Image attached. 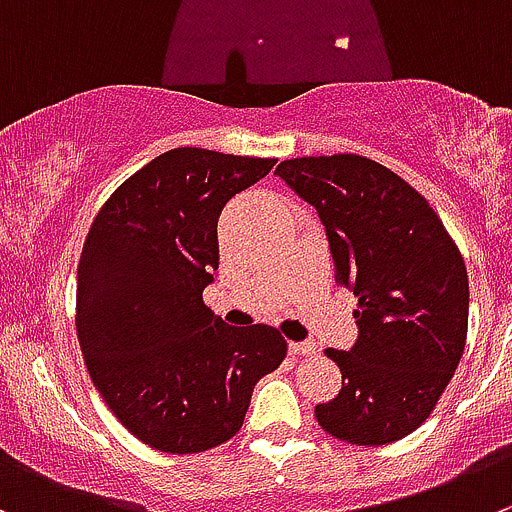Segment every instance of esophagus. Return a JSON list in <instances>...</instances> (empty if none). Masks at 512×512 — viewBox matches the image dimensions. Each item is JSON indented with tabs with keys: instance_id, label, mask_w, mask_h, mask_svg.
<instances>
[{
	"instance_id": "34e87169",
	"label": "esophagus",
	"mask_w": 512,
	"mask_h": 512,
	"mask_svg": "<svg viewBox=\"0 0 512 512\" xmlns=\"http://www.w3.org/2000/svg\"><path fill=\"white\" fill-rule=\"evenodd\" d=\"M289 352L301 354V357H311V354H316V344L314 342H291Z\"/></svg>"
}]
</instances>
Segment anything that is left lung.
Returning a JSON list of instances; mask_svg holds the SVG:
<instances>
[{
    "instance_id": "obj_1",
    "label": "left lung",
    "mask_w": 512,
    "mask_h": 512,
    "mask_svg": "<svg viewBox=\"0 0 512 512\" xmlns=\"http://www.w3.org/2000/svg\"><path fill=\"white\" fill-rule=\"evenodd\" d=\"M276 175L316 208L334 281L357 296L359 339L326 349L342 389L316 405L321 430L352 445L415 432L450 384L467 339V269L435 208L377 160L337 153L281 160Z\"/></svg>"
}]
</instances>
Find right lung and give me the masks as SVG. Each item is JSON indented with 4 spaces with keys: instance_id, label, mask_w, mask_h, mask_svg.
I'll list each match as a JSON object with an SVG mask.
<instances>
[{
    "instance_id": "add662e5",
    "label": "right lung",
    "mask_w": 512,
    "mask_h": 512,
    "mask_svg": "<svg viewBox=\"0 0 512 512\" xmlns=\"http://www.w3.org/2000/svg\"><path fill=\"white\" fill-rule=\"evenodd\" d=\"M274 158L175 148L102 203L77 264L75 326L92 384L143 445L193 455L231 440L251 392L286 357L266 324L226 326L203 304L218 216Z\"/></svg>"
}]
</instances>
